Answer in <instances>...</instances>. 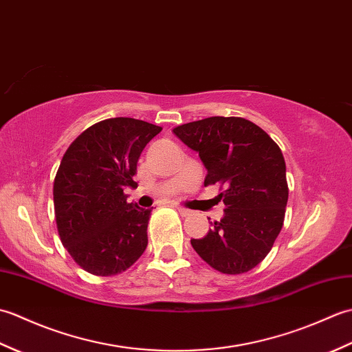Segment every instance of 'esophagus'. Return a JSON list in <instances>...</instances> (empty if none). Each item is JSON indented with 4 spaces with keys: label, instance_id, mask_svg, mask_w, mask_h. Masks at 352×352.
<instances>
[{
    "label": "esophagus",
    "instance_id": "obj_1",
    "mask_svg": "<svg viewBox=\"0 0 352 352\" xmlns=\"http://www.w3.org/2000/svg\"><path fill=\"white\" fill-rule=\"evenodd\" d=\"M177 210H178V213H180L182 216H189L192 212L189 210V208H184V207H182V206H177Z\"/></svg>",
    "mask_w": 352,
    "mask_h": 352
}]
</instances>
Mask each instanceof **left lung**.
<instances>
[{"label":"left lung","mask_w":352,"mask_h":352,"mask_svg":"<svg viewBox=\"0 0 352 352\" xmlns=\"http://www.w3.org/2000/svg\"><path fill=\"white\" fill-rule=\"evenodd\" d=\"M175 136L199 154L204 186L219 183L223 218L190 243L222 274H243L271 251L286 213V163L269 134L243 118L212 116L178 125Z\"/></svg>","instance_id":"obj_1"}]
</instances>
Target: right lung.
<instances>
[{
  "label": "right lung",
  "mask_w": 352,
  "mask_h": 352,
  "mask_svg": "<svg viewBox=\"0 0 352 352\" xmlns=\"http://www.w3.org/2000/svg\"><path fill=\"white\" fill-rule=\"evenodd\" d=\"M162 126L111 118L85 130L66 149L54 178V213L60 241L85 271L111 276L126 271L148 245L151 208L126 203L125 188L138 160Z\"/></svg>",
  "instance_id": "right-lung-1"
}]
</instances>
